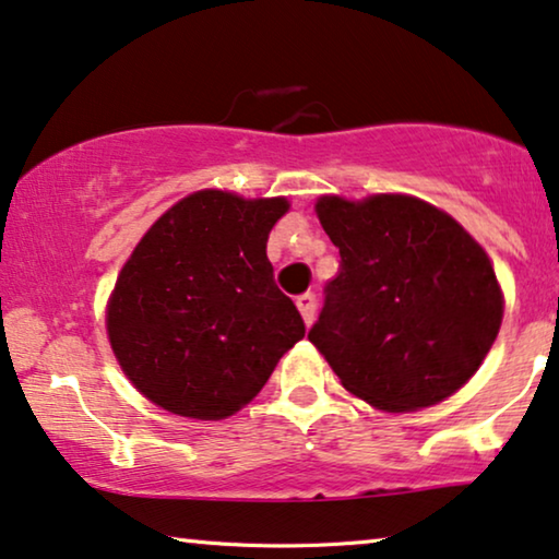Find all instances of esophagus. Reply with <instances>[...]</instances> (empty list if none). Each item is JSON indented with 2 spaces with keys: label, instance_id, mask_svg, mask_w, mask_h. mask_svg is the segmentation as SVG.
<instances>
[{
  "label": "esophagus",
  "instance_id": "34e87169",
  "mask_svg": "<svg viewBox=\"0 0 559 559\" xmlns=\"http://www.w3.org/2000/svg\"><path fill=\"white\" fill-rule=\"evenodd\" d=\"M296 307H299L304 322H307V326L314 322V314H317V296L314 294H304L296 299Z\"/></svg>",
  "mask_w": 559,
  "mask_h": 559
}]
</instances>
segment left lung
<instances>
[{
	"instance_id": "8db88e82",
	"label": "left lung",
	"mask_w": 559,
	"mask_h": 559,
	"mask_svg": "<svg viewBox=\"0 0 559 559\" xmlns=\"http://www.w3.org/2000/svg\"><path fill=\"white\" fill-rule=\"evenodd\" d=\"M340 271L309 340L342 385L385 412H416L471 381L493 345L503 296L486 250L421 199L322 197Z\"/></svg>"
}]
</instances>
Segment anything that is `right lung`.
Returning a JSON list of instances; mask_svg holds the SVG:
<instances>
[{"label":"right lung","mask_w":559,"mask_h":559,"mask_svg":"<svg viewBox=\"0 0 559 559\" xmlns=\"http://www.w3.org/2000/svg\"><path fill=\"white\" fill-rule=\"evenodd\" d=\"M286 210V199L197 191L138 242L109 299L107 332L145 399L191 419H225L304 337L265 255Z\"/></svg>","instance_id":"obj_1"}]
</instances>
